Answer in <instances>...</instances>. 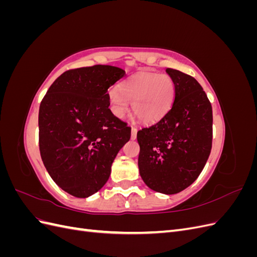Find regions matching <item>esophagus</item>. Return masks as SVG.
<instances>
[{
	"label": "esophagus",
	"instance_id": "1",
	"mask_svg": "<svg viewBox=\"0 0 257 257\" xmlns=\"http://www.w3.org/2000/svg\"><path fill=\"white\" fill-rule=\"evenodd\" d=\"M136 137H137V128L136 127H133L132 126V133H131V138L133 139H136Z\"/></svg>",
	"mask_w": 257,
	"mask_h": 257
}]
</instances>
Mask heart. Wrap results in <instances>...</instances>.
<instances>
[{
	"label": "heart",
	"instance_id": "b5f03b06",
	"mask_svg": "<svg viewBox=\"0 0 257 257\" xmlns=\"http://www.w3.org/2000/svg\"><path fill=\"white\" fill-rule=\"evenodd\" d=\"M109 100L112 112L122 118L133 103V110L137 118L145 123L160 120L173 104L175 84L167 75L143 73L121 84V90L110 88Z\"/></svg>",
	"mask_w": 257,
	"mask_h": 257
}]
</instances>
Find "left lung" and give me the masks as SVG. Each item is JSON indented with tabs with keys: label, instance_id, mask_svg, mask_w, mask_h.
<instances>
[{
	"label": "left lung",
	"instance_id": "8db88e82",
	"mask_svg": "<svg viewBox=\"0 0 257 257\" xmlns=\"http://www.w3.org/2000/svg\"><path fill=\"white\" fill-rule=\"evenodd\" d=\"M175 84L172 108L163 118L137 133L138 167L144 182L155 192L176 194L196 180L212 147V107L198 81L167 68Z\"/></svg>",
	"mask_w": 257,
	"mask_h": 257
}]
</instances>
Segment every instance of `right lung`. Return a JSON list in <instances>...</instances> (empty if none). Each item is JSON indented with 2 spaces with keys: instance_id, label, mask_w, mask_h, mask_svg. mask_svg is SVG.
<instances>
[{
  "instance_id": "add662e5",
  "label": "right lung",
  "mask_w": 257,
  "mask_h": 257,
  "mask_svg": "<svg viewBox=\"0 0 257 257\" xmlns=\"http://www.w3.org/2000/svg\"><path fill=\"white\" fill-rule=\"evenodd\" d=\"M122 68L94 65L69 69L54 80L38 112L40 151L60 188L79 198L99 191L112 162L131 138V127L109 109L108 89Z\"/></svg>"
}]
</instances>
